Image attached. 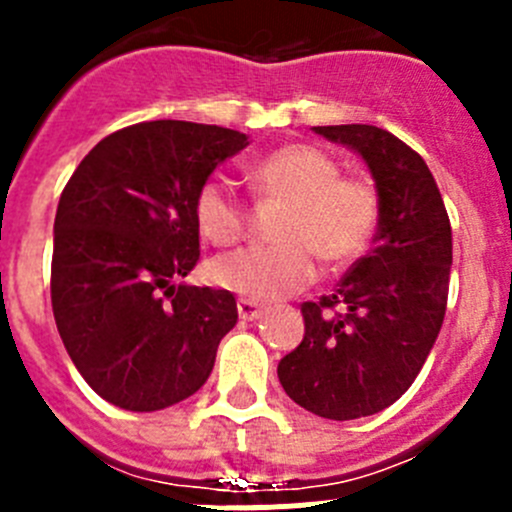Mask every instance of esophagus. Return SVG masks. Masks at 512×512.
<instances>
[{
  "label": "esophagus",
  "mask_w": 512,
  "mask_h": 512,
  "mask_svg": "<svg viewBox=\"0 0 512 512\" xmlns=\"http://www.w3.org/2000/svg\"><path fill=\"white\" fill-rule=\"evenodd\" d=\"M238 315H241V320L253 323V320H259L264 315V310H261V305H256L251 300H238Z\"/></svg>",
  "instance_id": "1"
}]
</instances>
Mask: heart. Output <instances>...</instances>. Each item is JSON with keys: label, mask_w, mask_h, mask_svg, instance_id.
Returning a JSON list of instances; mask_svg holds the SVG:
<instances>
[{"label": "heart", "mask_w": 512, "mask_h": 512, "mask_svg": "<svg viewBox=\"0 0 512 512\" xmlns=\"http://www.w3.org/2000/svg\"><path fill=\"white\" fill-rule=\"evenodd\" d=\"M261 197L287 202L279 246L228 253L210 264V282L251 302H279L315 282V256L343 266L361 256L377 225L379 202L369 184L341 179V166L312 146L266 153L248 171ZM194 223L212 246H233L246 210L223 179H207L194 194Z\"/></svg>", "instance_id": "b5f03b06"}]
</instances>
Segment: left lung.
I'll return each mask as SVG.
<instances>
[{"label":"left lung","mask_w":512,"mask_h":512,"mask_svg":"<svg viewBox=\"0 0 512 512\" xmlns=\"http://www.w3.org/2000/svg\"><path fill=\"white\" fill-rule=\"evenodd\" d=\"M312 130L366 164L377 189V235L333 295L302 305L305 338L277 374L310 413L354 420L400 400L431 354L449 297L451 225L431 169L400 138L374 125ZM336 304L342 315L325 316Z\"/></svg>","instance_id":"left-lung-1"}]
</instances>
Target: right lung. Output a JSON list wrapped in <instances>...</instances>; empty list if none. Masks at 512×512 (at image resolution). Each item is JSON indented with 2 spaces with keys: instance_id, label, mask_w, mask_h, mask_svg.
I'll return each instance as SVG.
<instances>
[{
  "instance_id": "1",
  "label": "right lung",
  "mask_w": 512,
  "mask_h": 512,
  "mask_svg": "<svg viewBox=\"0 0 512 512\" xmlns=\"http://www.w3.org/2000/svg\"><path fill=\"white\" fill-rule=\"evenodd\" d=\"M246 133L138 122L99 140L61 194L51 302L58 333L107 402L153 413L187 400L238 323L228 289L179 282L200 259L194 194Z\"/></svg>"
}]
</instances>
